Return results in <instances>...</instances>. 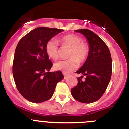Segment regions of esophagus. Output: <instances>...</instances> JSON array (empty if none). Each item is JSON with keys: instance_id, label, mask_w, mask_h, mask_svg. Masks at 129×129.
<instances>
[{"instance_id": "esophagus-1", "label": "esophagus", "mask_w": 129, "mask_h": 129, "mask_svg": "<svg viewBox=\"0 0 129 129\" xmlns=\"http://www.w3.org/2000/svg\"><path fill=\"white\" fill-rule=\"evenodd\" d=\"M63 75H64V78H66V77H67V76H68V74H66V73H64V72H63Z\"/></svg>"}]
</instances>
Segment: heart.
Masks as SVG:
<instances>
[{"instance_id":"b5f03b06","label":"heart","mask_w":129,"mask_h":129,"mask_svg":"<svg viewBox=\"0 0 129 129\" xmlns=\"http://www.w3.org/2000/svg\"><path fill=\"white\" fill-rule=\"evenodd\" d=\"M59 41L62 47L70 48L67 55L69 59L59 60L55 63L54 64L55 70L64 73L70 72L78 67V63L82 64L86 61L89 54V45L86 42L83 41L81 37L75 34H69L62 37ZM45 50L49 58L53 60L59 57L58 43L54 38L46 42Z\"/></svg>"}]
</instances>
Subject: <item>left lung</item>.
I'll return each instance as SVG.
<instances>
[{"label": "left lung", "instance_id": "8db88e82", "mask_svg": "<svg viewBox=\"0 0 129 129\" xmlns=\"http://www.w3.org/2000/svg\"><path fill=\"white\" fill-rule=\"evenodd\" d=\"M83 34L89 44V54L78 74V84L71 89L76 100L83 103L98 101L106 91L112 74V58L108 46L98 35L87 29L75 30ZM84 76L85 79H82ZM78 79V78H77Z\"/></svg>", "mask_w": 129, "mask_h": 129}]
</instances>
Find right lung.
Masks as SVG:
<instances>
[{
    "instance_id": "add662e5",
    "label": "right lung",
    "mask_w": 129,
    "mask_h": 129,
    "mask_svg": "<svg viewBox=\"0 0 129 129\" xmlns=\"http://www.w3.org/2000/svg\"><path fill=\"white\" fill-rule=\"evenodd\" d=\"M63 30L38 27L22 37L16 47L12 72L21 95L32 103L52 97L56 84L63 79L61 71L49 72L53 64L45 50L46 43Z\"/></svg>"
}]
</instances>
